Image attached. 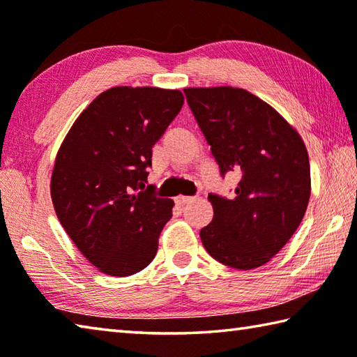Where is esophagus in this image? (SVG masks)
<instances>
[{
  "label": "esophagus",
  "mask_w": 357,
  "mask_h": 357,
  "mask_svg": "<svg viewBox=\"0 0 357 357\" xmlns=\"http://www.w3.org/2000/svg\"><path fill=\"white\" fill-rule=\"evenodd\" d=\"M191 201H192V197H190V196H177V197H175V204L180 205V207H183V205L190 204Z\"/></svg>",
  "instance_id": "obj_1"
}]
</instances>
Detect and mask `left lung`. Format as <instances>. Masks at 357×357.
Segmentation results:
<instances>
[{
  "mask_svg": "<svg viewBox=\"0 0 357 357\" xmlns=\"http://www.w3.org/2000/svg\"><path fill=\"white\" fill-rule=\"evenodd\" d=\"M183 92L221 175H240L232 199L208 195L213 221L201 230L202 245L236 270L265 265L307 210L310 165L303 137L273 106L240 87Z\"/></svg>",
  "mask_w": 357,
  "mask_h": 357,
  "instance_id": "1",
  "label": "left lung"
}]
</instances>
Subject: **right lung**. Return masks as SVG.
I'll return each instance as SVG.
<instances>
[{
	"label": "right lung",
	"instance_id": "obj_1",
	"mask_svg": "<svg viewBox=\"0 0 357 357\" xmlns=\"http://www.w3.org/2000/svg\"><path fill=\"white\" fill-rule=\"evenodd\" d=\"M183 100L177 89L111 87L81 112L61 144L50 185L53 207L98 271L131 276L155 257L174 201L146 186L147 167Z\"/></svg>",
	"mask_w": 357,
	"mask_h": 357
}]
</instances>
